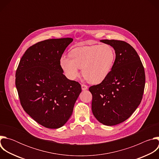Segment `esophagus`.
<instances>
[{
    "mask_svg": "<svg viewBox=\"0 0 159 159\" xmlns=\"http://www.w3.org/2000/svg\"><path fill=\"white\" fill-rule=\"evenodd\" d=\"M81 87H82V90H87L88 89V87L86 85H85V84H82Z\"/></svg>",
    "mask_w": 159,
    "mask_h": 159,
    "instance_id": "34e87169",
    "label": "esophagus"
}]
</instances>
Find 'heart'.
Instances as JSON below:
<instances>
[{"mask_svg":"<svg viewBox=\"0 0 159 159\" xmlns=\"http://www.w3.org/2000/svg\"><path fill=\"white\" fill-rule=\"evenodd\" d=\"M115 59L116 53L111 45L94 44L73 49L70 57L60 58V65L69 79L78 78L82 69V75L89 82L98 84L109 75Z\"/></svg>","mask_w":159,"mask_h":159,"instance_id":"heart-1","label":"heart"}]
</instances>
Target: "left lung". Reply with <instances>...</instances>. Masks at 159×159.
I'll list each match as a JSON object with an SVG mask.
<instances>
[{
    "mask_svg": "<svg viewBox=\"0 0 159 159\" xmlns=\"http://www.w3.org/2000/svg\"><path fill=\"white\" fill-rule=\"evenodd\" d=\"M114 48L112 70L101 84L90 87L92 111L102 124L114 126L128 118L140 105L145 84L143 64L135 50L125 41L102 39Z\"/></svg>",
    "mask_w": 159,
    "mask_h": 159,
    "instance_id": "obj_1",
    "label": "left lung"
}]
</instances>
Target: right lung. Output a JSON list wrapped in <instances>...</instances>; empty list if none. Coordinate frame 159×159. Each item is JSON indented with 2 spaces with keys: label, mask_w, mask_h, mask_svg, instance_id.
Wrapping results in <instances>:
<instances>
[{
  "label": "right lung",
  "mask_w": 159,
  "mask_h": 159,
  "mask_svg": "<svg viewBox=\"0 0 159 159\" xmlns=\"http://www.w3.org/2000/svg\"><path fill=\"white\" fill-rule=\"evenodd\" d=\"M70 38L50 39L30 47L16 73L20 104L34 121L48 128L63 126L71 116L82 91L80 84L68 79L60 65Z\"/></svg>",
  "instance_id": "obj_1"
}]
</instances>
